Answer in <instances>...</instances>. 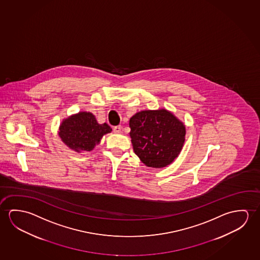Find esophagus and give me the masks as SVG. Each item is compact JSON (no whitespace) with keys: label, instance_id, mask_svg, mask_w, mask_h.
<instances>
[{"label":"esophagus","instance_id":"obj_1","mask_svg":"<svg viewBox=\"0 0 260 260\" xmlns=\"http://www.w3.org/2000/svg\"><path fill=\"white\" fill-rule=\"evenodd\" d=\"M122 131V126L121 125H117V126H115L114 127V132L116 133V134H119Z\"/></svg>","mask_w":260,"mask_h":260}]
</instances>
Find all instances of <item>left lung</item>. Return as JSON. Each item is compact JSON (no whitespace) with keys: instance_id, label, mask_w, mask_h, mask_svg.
I'll return each mask as SVG.
<instances>
[{"instance_id":"1","label":"left lung","mask_w":260,"mask_h":260,"mask_svg":"<svg viewBox=\"0 0 260 260\" xmlns=\"http://www.w3.org/2000/svg\"><path fill=\"white\" fill-rule=\"evenodd\" d=\"M129 126L134 152L151 168L171 165L185 142V124L165 108L137 112Z\"/></svg>"}]
</instances>
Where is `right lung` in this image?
<instances>
[{
    "instance_id": "1",
    "label": "right lung",
    "mask_w": 260,
    "mask_h": 260,
    "mask_svg": "<svg viewBox=\"0 0 260 260\" xmlns=\"http://www.w3.org/2000/svg\"><path fill=\"white\" fill-rule=\"evenodd\" d=\"M107 124H99L90 112L81 111L62 120L58 136L69 148L77 153L90 152L105 135L111 133Z\"/></svg>"
}]
</instances>
